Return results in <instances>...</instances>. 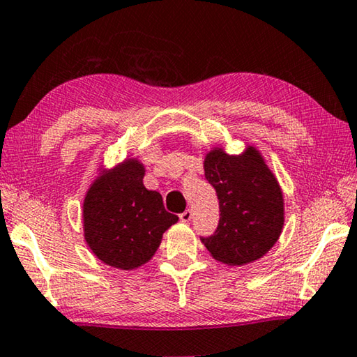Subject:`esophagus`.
Returning a JSON list of instances; mask_svg holds the SVG:
<instances>
[{"label":"esophagus","instance_id":"34e87169","mask_svg":"<svg viewBox=\"0 0 357 357\" xmlns=\"http://www.w3.org/2000/svg\"><path fill=\"white\" fill-rule=\"evenodd\" d=\"M191 217H193V212H191L190 209H186L185 212L180 213V220L182 222H190Z\"/></svg>","mask_w":357,"mask_h":357}]
</instances>
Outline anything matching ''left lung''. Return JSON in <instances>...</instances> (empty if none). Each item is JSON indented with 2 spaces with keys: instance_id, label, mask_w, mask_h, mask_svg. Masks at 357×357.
Segmentation results:
<instances>
[{
  "instance_id": "left-lung-1",
  "label": "left lung",
  "mask_w": 357,
  "mask_h": 357,
  "mask_svg": "<svg viewBox=\"0 0 357 357\" xmlns=\"http://www.w3.org/2000/svg\"><path fill=\"white\" fill-rule=\"evenodd\" d=\"M204 174L217 191L220 220L215 233L201 238L213 259L231 266L259 260L281 236L284 197L276 177L255 146L243 155L213 148Z\"/></svg>"
}]
</instances>
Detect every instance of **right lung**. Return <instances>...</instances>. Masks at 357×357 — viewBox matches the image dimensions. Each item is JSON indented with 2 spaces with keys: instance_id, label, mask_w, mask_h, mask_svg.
<instances>
[{
  "instance_id": "right-lung-1",
  "label": "right lung",
  "mask_w": 357,
  "mask_h": 357,
  "mask_svg": "<svg viewBox=\"0 0 357 357\" xmlns=\"http://www.w3.org/2000/svg\"><path fill=\"white\" fill-rule=\"evenodd\" d=\"M144 175L139 160H126L98 175L83 202L87 245L118 270L145 265L160 248L162 233L178 220L164 209L158 191L145 188Z\"/></svg>"
}]
</instances>
